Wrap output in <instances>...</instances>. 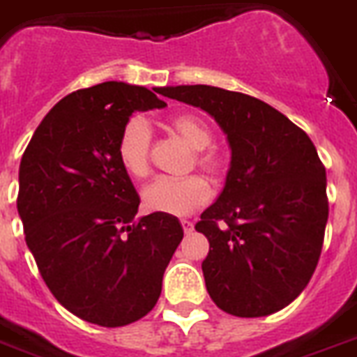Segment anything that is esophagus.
Returning a JSON list of instances; mask_svg holds the SVG:
<instances>
[{
	"mask_svg": "<svg viewBox=\"0 0 357 357\" xmlns=\"http://www.w3.org/2000/svg\"><path fill=\"white\" fill-rule=\"evenodd\" d=\"M181 227H183L185 234H190V232L194 230V223H192V221H188V220H181Z\"/></svg>",
	"mask_w": 357,
	"mask_h": 357,
	"instance_id": "esophagus-1",
	"label": "esophagus"
}]
</instances>
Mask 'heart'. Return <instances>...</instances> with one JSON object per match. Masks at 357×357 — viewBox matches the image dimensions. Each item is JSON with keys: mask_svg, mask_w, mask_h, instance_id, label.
Returning <instances> with one entry per match:
<instances>
[{"mask_svg": "<svg viewBox=\"0 0 357 357\" xmlns=\"http://www.w3.org/2000/svg\"><path fill=\"white\" fill-rule=\"evenodd\" d=\"M172 132L183 137L194 149L190 165H197L212 179L221 181L229 170L227 155L220 146L212 145L214 132L205 119L194 114H179L169 121ZM152 134L143 119H130L119 134L118 160L125 172L136 179H143L151 172ZM143 206L149 212L167 215H190L211 202L212 188L202 176H188L183 179H155L143 190Z\"/></svg>", "mask_w": 357, "mask_h": 357, "instance_id": "b5f03b06", "label": "heart"}]
</instances>
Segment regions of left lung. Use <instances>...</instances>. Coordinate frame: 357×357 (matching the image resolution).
Masks as SVG:
<instances>
[{
  "mask_svg": "<svg viewBox=\"0 0 357 357\" xmlns=\"http://www.w3.org/2000/svg\"><path fill=\"white\" fill-rule=\"evenodd\" d=\"M165 96L211 114L232 151L223 192L196 223L211 245L202 268L212 301L238 317L278 312L303 292L323 248L328 197L316 146L252 96L208 85Z\"/></svg>",
  "mask_w": 357,
  "mask_h": 357,
  "instance_id": "1",
  "label": "left lung"
}]
</instances>
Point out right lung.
I'll use <instances>...</instances> for the list:
<instances>
[{
	"mask_svg": "<svg viewBox=\"0 0 357 357\" xmlns=\"http://www.w3.org/2000/svg\"><path fill=\"white\" fill-rule=\"evenodd\" d=\"M163 107L145 86L79 89L54 105L21 158L26 247L54 298L94 325L123 326L151 312L183 239L174 215L134 223L139 196L116 152L134 112Z\"/></svg>",
	"mask_w": 357,
	"mask_h": 357,
	"instance_id": "obj_1",
	"label": "right lung"
}]
</instances>
